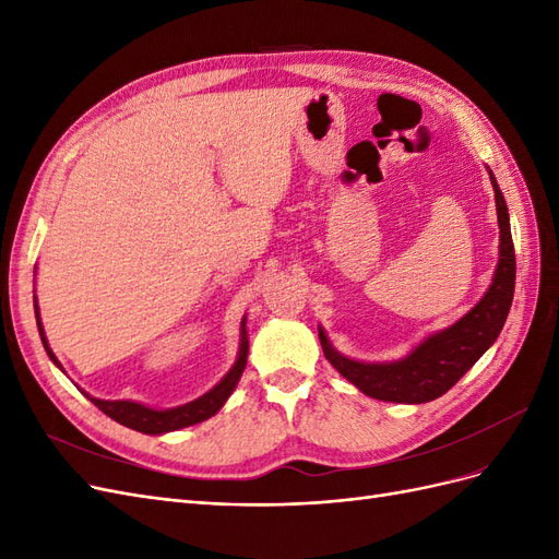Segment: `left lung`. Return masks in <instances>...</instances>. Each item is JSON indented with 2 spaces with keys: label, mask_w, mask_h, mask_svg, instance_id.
<instances>
[{
  "label": "left lung",
  "mask_w": 559,
  "mask_h": 559,
  "mask_svg": "<svg viewBox=\"0 0 559 559\" xmlns=\"http://www.w3.org/2000/svg\"><path fill=\"white\" fill-rule=\"evenodd\" d=\"M495 186L497 218H499V263L489 289L452 326L429 335L408 357L386 364H364L343 357L319 326V341L324 357L331 366L370 399L394 403H427L443 396L456 384L466 370L492 347L499 337L506 317H509L515 292V249L511 238L509 207L501 195L495 175L489 173Z\"/></svg>",
  "instance_id": "1"
}]
</instances>
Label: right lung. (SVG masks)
I'll use <instances>...</instances> for the list:
<instances>
[{
    "instance_id": "add662e5",
    "label": "right lung",
    "mask_w": 559,
    "mask_h": 559,
    "mask_svg": "<svg viewBox=\"0 0 559 559\" xmlns=\"http://www.w3.org/2000/svg\"><path fill=\"white\" fill-rule=\"evenodd\" d=\"M35 314H37V326H39V335H41V343L46 347V354L50 357L60 370V361L56 359V354L50 352L48 341L44 335V326H41V319H39V306H37V298H35ZM245 321L242 319V331H240V352H238V359H235L233 368L226 373V378L218 382L214 389H210L207 394H202L200 399L191 401V403H183L177 405V408H167V411H156V408H148V405L142 403H134V401H103V399H95L91 394H86L99 411L105 415H109L111 419H116L118 425L130 427L134 431H142V433H167V431H177L183 427H191L198 425V421H205L212 415H216L222 411V405L228 401V396L233 394V389L238 386L240 378H242V370L247 366V354H249V341H247V331H245Z\"/></svg>"
}]
</instances>
